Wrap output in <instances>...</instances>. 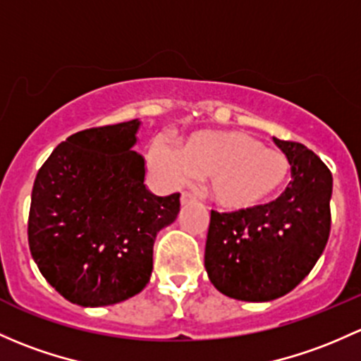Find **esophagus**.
<instances>
[{
  "instance_id": "34e87169",
  "label": "esophagus",
  "mask_w": 361,
  "mask_h": 361,
  "mask_svg": "<svg viewBox=\"0 0 361 361\" xmlns=\"http://www.w3.org/2000/svg\"><path fill=\"white\" fill-rule=\"evenodd\" d=\"M195 200H197L195 193H192V192L181 193V204H190V202H195Z\"/></svg>"
}]
</instances>
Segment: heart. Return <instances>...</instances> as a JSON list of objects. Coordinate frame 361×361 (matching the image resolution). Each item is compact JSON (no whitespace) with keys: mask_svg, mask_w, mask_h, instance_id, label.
Returning a JSON list of instances; mask_svg holds the SVG:
<instances>
[{"mask_svg":"<svg viewBox=\"0 0 361 361\" xmlns=\"http://www.w3.org/2000/svg\"><path fill=\"white\" fill-rule=\"evenodd\" d=\"M150 155L174 183L209 176L212 200L230 211L261 204L289 174L286 155L242 131H197L181 143L180 152L155 142Z\"/></svg>","mask_w":361,"mask_h":361,"instance_id":"1","label":"heart"}]
</instances>
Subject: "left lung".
I'll list each match as a JSON object with an SVG mask.
<instances>
[{"label": "left lung", "instance_id": "1", "mask_svg": "<svg viewBox=\"0 0 361 361\" xmlns=\"http://www.w3.org/2000/svg\"><path fill=\"white\" fill-rule=\"evenodd\" d=\"M273 142L290 164L286 192L264 206L211 211L207 276L238 301H273L290 292L313 270L331 233V171L302 143Z\"/></svg>", "mask_w": 361, "mask_h": 361}]
</instances>
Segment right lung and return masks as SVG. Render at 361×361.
<instances>
[{
  "mask_svg": "<svg viewBox=\"0 0 361 361\" xmlns=\"http://www.w3.org/2000/svg\"><path fill=\"white\" fill-rule=\"evenodd\" d=\"M140 121L71 135L34 180L29 247L41 275L74 305L126 301L152 275L157 233L180 212V193L145 187V159L133 150Z\"/></svg>",
  "mask_w": 361,
  "mask_h": 361,
  "instance_id": "obj_1",
  "label": "right lung"
}]
</instances>
